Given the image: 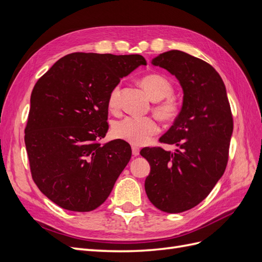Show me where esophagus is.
<instances>
[{
    "mask_svg": "<svg viewBox=\"0 0 262 262\" xmlns=\"http://www.w3.org/2000/svg\"><path fill=\"white\" fill-rule=\"evenodd\" d=\"M132 154L134 156H138L140 154V148L137 146H132Z\"/></svg>",
    "mask_w": 262,
    "mask_h": 262,
    "instance_id": "34e87169",
    "label": "esophagus"
}]
</instances>
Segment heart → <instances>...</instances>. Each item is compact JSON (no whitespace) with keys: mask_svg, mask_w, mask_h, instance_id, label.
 Returning a JSON list of instances; mask_svg holds the SVG:
<instances>
[{"mask_svg":"<svg viewBox=\"0 0 262 262\" xmlns=\"http://www.w3.org/2000/svg\"><path fill=\"white\" fill-rule=\"evenodd\" d=\"M141 85L147 93L149 98L156 102L154 106L155 115L164 121H170L175 119L179 113L180 105L178 100L171 96L172 84L168 78L160 74H149L141 80ZM120 86L117 85L110 92L108 97V107L110 110H116L120 102ZM160 130L155 119L138 118L128 116L113 124V134L117 139L129 142L133 145H143L149 141Z\"/></svg>","mask_w":262,"mask_h":262,"instance_id":"obj_1","label":"heart"}]
</instances>
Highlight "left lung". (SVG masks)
<instances>
[{
    "mask_svg": "<svg viewBox=\"0 0 262 262\" xmlns=\"http://www.w3.org/2000/svg\"><path fill=\"white\" fill-rule=\"evenodd\" d=\"M150 63L177 78L184 98L179 115L160 138L178 148L140 152L150 165L145 192L158 210L180 213L204 200L223 176L233 117L223 80L209 63L179 50L164 52Z\"/></svg>",
    "mask_w": 262,
    "mask_h": 262,
    "instance_id": "1",
    "label": "left lung"
}]
</instances>
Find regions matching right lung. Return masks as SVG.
<instances>
[{"label":"right lung","instance_id":"obj_1","mask_svg":"<svg viewBox=\"0 0 262 262\" xmlns=\"http://www.w3.org/2000/svg\"><path fill=\"white\" fill-rule=\"evenodd\" d=\"M140 66H146L140 54L75 52L36 83L25 144L35 184L59 207L74 212L98 208L129 163V143L98 141L108 131L110 92Z\"/></svg>","mask_w":262,"mask_h":262}]
</instances>
